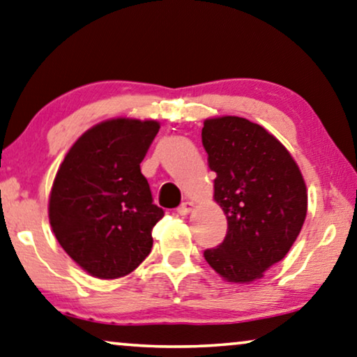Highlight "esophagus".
Instances as JSON below:
<instances>
[{
  "label": "esophagus",
  "instance_id": "esophagus-1",
  "mask_svg": "<svg viewBox=\"0 0 357 357\" xmlns=\"http://www.w3.org/2000/svg\"><path fill=\"white\" fill-rule=\"evenodd\" d=\"M192 210H194L192 202H184V204H181V206L178 208V213H179V215L185 216V215H189V213Z\"/></svg>",
  "mask_w": 357,
  "mask_h": 357
}]
</instances>
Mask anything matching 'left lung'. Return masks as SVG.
Listing matches in <instances>:
<instances>
[{"label":"left lung","instance_id":"8db88e82","mask_svg":"<svg viewBox=\"0 0 357 357\" xmlns=\"http://www.w3.org/2000/svg\"><path fill=\"white\" fill-rule=\"evenodd\" d=\"M202 144L216 173L215 202L227 220L221 245L204 252L206 263L227 282L261 279L289 253L305 222L300 168L271 132L242 116L205 120Z\"/></svg>","mask_w":357,"mask_h":357}]
</instances>
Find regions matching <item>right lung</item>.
Masks as SVG:
<instances>
[{
    "instance_id": "obj_1",
    "label": "right lung",
    "mask_w": 357,
    "mask_h": 357,
    "mask_svg": "<svg viewBox=\"0 0 357 357\" xmlns=\"http://www.w3.org/2000/svg\"><path fill=\"white\" fill-rule=\"evenodd\" d=\"M160 125L112 119L89 128L52 183L50 222L66 253L98 279H119L144 261L163 218L141 173Z\"/></svg>"
}]
</instances>
